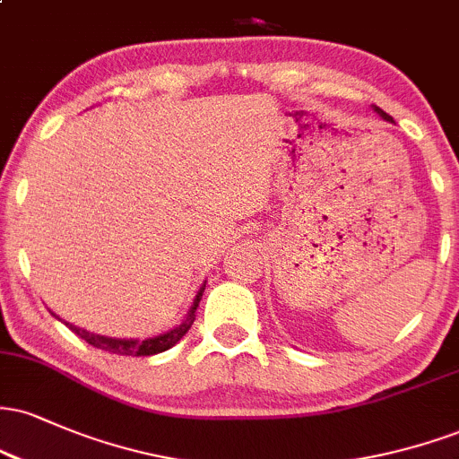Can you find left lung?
Returning a JSON list of instances; mask_svg holds the SVG:
<instances>
[{
  "mask_svg": "<svg viewBox=\"0 0 459 459\" xmlns=\"http://www.w3.org/2000/svg\"><path fill=\"white\" fill-rule=\"evenodd\" d=\"M376 112H377V114H380L384 120H393V118H391V116H388L386 112H384V109H380V108H377V105H376Z\"/></svg>",
  "mask_w": 459,
  "mask_h": 459,
  "instance_id": "8db88e82",
  "label": "left lung"
}]
</instances>
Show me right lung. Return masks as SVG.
<instances>
[{
  "label": "right lung",
  "mask_w": 459,
  "mask_h": 459,
  "mask_svg": "<svg viewBox=\"0 0 459 459\" xmlns=\"http://www.w3.org/2000/svg\"><path fill=\"white\" fill-rule=\"evenodd\" d=\"M203 291L204 287L200 289L196 299H194V307L189 310V315L186 319H183L181 325H177L175 330L166 332V334H160V336H152V339H144V341H135V339H108V336H99V334H92V332H86V330H79L75 325L66 324L68 328H71L79 339H83L86 343H91L92 347H97V350H105V351H112V354H118V356H152V354H161V351L170 350L172 345L177 343V341H181L183 336H186V332L192 328L194 319H196V308H198V302L200 298H203Z\"/></svg>",
  "instance_id": "1"
}]
</instances>
